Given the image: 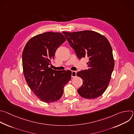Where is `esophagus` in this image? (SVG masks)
Wrapping results in <instances>:
<instances>
[{
	"instance_id": "esophagus-1",
	"label": "esophagus",
	"mask_w": 134,
	"mask_h": 134,
	"mask_svg": "<svg viewBox=\"0 0 134 134\" xmlns=\"http://www.w3.org/2000/svg\"><path fill=\"white\" fill-rule=\"evenodd\" d=\"M76 73H77V72H76V71H74V70L71 71V77L72 78H74V77H76Z\"/></svg>"
}]
</instances>
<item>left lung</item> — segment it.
I'll use <instances>...</instances> for the list:
<instances>
[{
  "label": "left lung",
  "mask_w": 134,
  "mask_h": 134,
  "mask_svg": "<svg viewBox=\"0 0 134 134\" xmlns=\"http://www.w3.org/2000/svg\"><path fill=\"white\" fill-rule=\"evenodd\" d=\"M79 59L88 57V69L77 72L83 80L77 90L84 98L100 97L108 87L114 65L112 49L107 38L93 31L63 32Z\"/></svg>",
  "instance_id": "8db88e82"
}]
</instances>
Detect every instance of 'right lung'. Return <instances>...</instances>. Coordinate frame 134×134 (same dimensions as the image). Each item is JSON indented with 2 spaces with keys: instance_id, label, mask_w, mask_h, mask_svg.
<instances>
[{
  "instance_id": "add662e5",
  "label": "right lung",
  "mask_w": 134,
  "mask_h": 134,
  "mask_svg": "<svg viewBox=\"0 0 134 134\" xmlns=\"http://www.w3.org/2000/svg\"><path fill=\"white\" fill-rule=\"evenodd\" d=\"M66 40L61 33L45 32L26 43L22 53L23 74L29 87L41 101L46 103L61 99L64 86L71 79L70 70L50 68L56 50Z\"/></svg>"
}]
</instances>
